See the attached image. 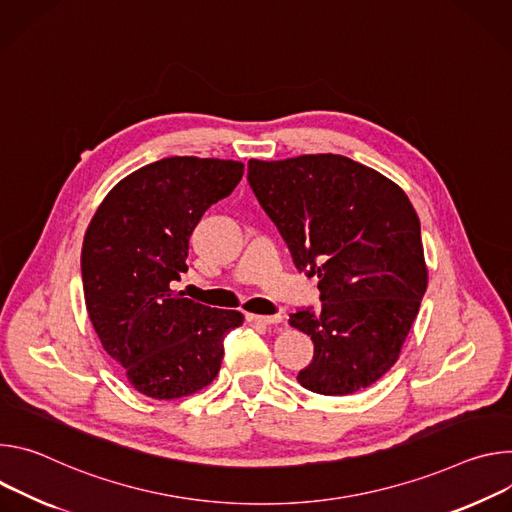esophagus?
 <instances>
[{
  "label": "esophagus",
  "instance_id": "obj_1",
  "mask_svg": "<svg viewBox=\"0 0 512 512\" xmlns=\"http://www.w3.org/2000/svg\"><path fill=\"white\" fill-rule=\"evenodd\" d=\"M246 319L250 323H258V325H276V323H282V317L280 315H254V313H248Z\"/></svg>",
  "mask_w": 512,
  "mask_h": 512
}]
</instances>
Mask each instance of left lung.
<instances>
[{
    "label": "left lung",
    "mask_w": 512,
    "mask_h": 512,
    "mask_svg": "<svg viewBox=\"0 0 512 512\" xmlns=\"http://www.w3.org/2000/svg\"><path fill=\"white\" fill-rule=\"evenodd\" d=\"M248 183L321 309L289 323L311 335L297 380L325 396L372 386L399 360L427 289L421 223L405 191L339 154L250 160Z\"/></svg>",
    "instance_id": "8db88e82"
}]
</instances>
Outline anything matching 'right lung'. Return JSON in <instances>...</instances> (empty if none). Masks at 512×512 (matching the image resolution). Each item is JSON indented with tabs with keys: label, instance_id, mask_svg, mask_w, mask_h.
<instances>
[{
	"label": "right lung",
	"instance_id": "right-lung-1",
	"mask_svg": "<svg viewBox=\"0 0 512 512\" xmlns=\"http://www.w3.org/2000/svg\"><path fill=\"white\" fill-rule=\"evenodd\" d=\"M242 175L236 160H156L113 187L87 227L81 274L89 319L109 358L152 399H181L211 384L225 333L244 321L240 311L211 309L170 289L187 272L201 215Z\"/></svg>",
	"mask_w": 512,
	"mask_h": 512
}]
</instances>
